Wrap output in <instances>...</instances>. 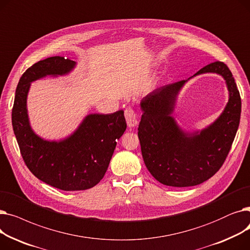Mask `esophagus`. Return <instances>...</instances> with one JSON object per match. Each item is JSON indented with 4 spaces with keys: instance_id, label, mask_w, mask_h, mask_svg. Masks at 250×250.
Segmentation results:
<instances>
[{
    "instance_id": "obj_1",
    "label": "esophagus",
    "mask_w": 250,
    "mask_h": 250,
    "mask_svg": "<svg viewBox=\"0 0 250 250\" xmlns=\"http://www.w3.org/2000/svg\"><path fill=\"white\" fill-rule=\"evenodd\" d=\"M125 116L126 124L129 127H135L138 125V117L133 108L127 107L125 110Z\"/></svg>"
}]
</instances>
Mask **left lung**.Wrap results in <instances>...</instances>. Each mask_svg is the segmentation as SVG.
<instances>
[{
  "instance_id": "left-lung-1",
  "label": "left lung",
  "mask_w": 250,
  "mask_h": 250,
  "mask_svg": "<svg viewBox=\"0 0 250 250\" xmlns=\"http://www.w3.org/2000/svg\"><path fill=\"white\" fill-rule=\"evenodd\" d=\"M217 73L226 80L229 102L221 114L202 130L187 131L173 113L179 92L193 76ZM138 136L144 162L153 177L164 186L186 188L211 178L224 163L237 133L241 99L235 80L222 62L209 63L188 80L154 90L144 97Z\"/></svg>"
}]
</instances>
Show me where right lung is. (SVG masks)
<instances>
[{"instance_id":"add662e5","label":"right lung","mask_w":250,"mask_h":250,"mask_svg":"<svg viewBox=\"0 0 250 250\" xmlns=\"http://www.w3.org/2000/svg\"><path fill=\"white\" fill-rule=\"evenodd\" d=\"M77 65L71 59L51 57L34 63L20 78L12 110V125L21 155L38 179L56 188L73 191L95 187L103 178L116 141L126 128L124 110L90 113L72 134L45 140L31 126L27 97L31 83L39 79L69 75Z\"/></svg>"}]
</instances>
